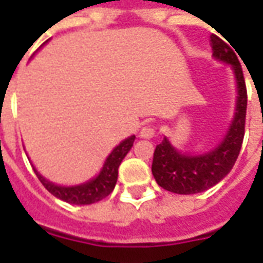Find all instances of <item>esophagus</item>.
<instances>
[{
	"label": "esophagus",
	"mask_w": 263,
	"mask_h": 263,
	"mask_svg": "<svg viewBox=\"0 0 263 263\" xmlns=\"http://www.w3.org/2000/svg\"><path fill=\"white\" fill-rule=\"evenodd\" d=\"M153 136H155V127L153 126H144L139 133L140 139H152Z\"/></svg>",
	"instance_id": "1"
}]
</instances>
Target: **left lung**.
I'll list each match as a JSON object with an SVG mask.
<instances>
[{
	"label": "left lung",
	"instance_id": "8db88e82",
	"mask_svg": "<svg viewBox=\"0 0 263 263\" xmlns=\"http://www.w3.org/2000/svg\"><path fill=\"white\" fill-rule=\"evenodd\" d=\"M211 49L213 58L230 65L234 73L237 95L233 120L223 140L209 152L182 153L169 142L168 137H163L153 153L152 174L158 185L171 193L188 195L210 190L232 171L242 147L248 107L242 66L230 46L214 34L211 36Z\"/></svg>",
	"mask_w": 263,
	"mask_h": 263
}]
</instances>
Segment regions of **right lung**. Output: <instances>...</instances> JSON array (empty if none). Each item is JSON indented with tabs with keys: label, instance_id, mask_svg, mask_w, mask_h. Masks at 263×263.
Segmentation results:
<instances>
[{
	"label": "right lung",
	"instance_id": "1",
	"mask_svg": "<svg viewBox=\"0 0 263 263\" xmlns=\"http://www.w3.org/2000/svg\"><path fill=\"white\" fill-rule=\"evenodd\" d=\"M136 136H130L127 139H124L120 144H117L111 153L107 156V159L104 162L103 168L98 172V175L92 179L82 182L78 185H58L50 182L49 179H46L33 165V169L36 172L39 181L43 184L46 190L50 194H53L56 198H59L62 201L75 204V205H88V204H94V202L101 201L103 198L108 197L114 186L117 184V177H119V166L123 162L124 156L130 152L132 146L135 143Z\"/></svg>",
	"mask_w": 263,
	"mask_h": 263
}]
</instances>
